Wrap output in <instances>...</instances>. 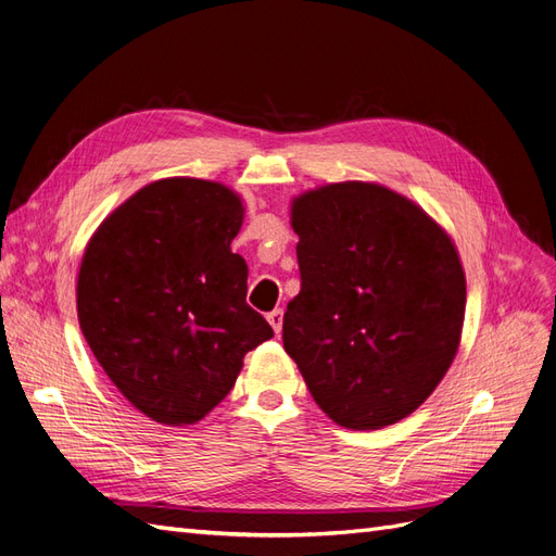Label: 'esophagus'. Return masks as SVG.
Segmentation results:
<instances>
[{
	"instance_id": "34e87169",
	"label": "esophagus",
	"mask_w": 556,
	"mask_h": 556,
	"mask_svg": "<svg viewBox=\"0 0 556 556\" xmlns=\"http://www.w3.org/2000/svg\"><path fill=\"white\" fill-rule=\"evenodd\" d=\"M266 319H268V325L274 327V331H276V336H280V331H282V311L280 308H276V311H271L266 315Z\"/></svg>"
}]
</instances>
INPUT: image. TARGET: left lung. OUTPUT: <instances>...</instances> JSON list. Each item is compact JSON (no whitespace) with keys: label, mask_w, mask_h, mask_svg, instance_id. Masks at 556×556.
Here are the masks:
<instances>
[{"label":"left lung","mask_w":556,"mask_h":556,"mask_svg":"<svg viewBox=\"0 0 556 556\" xmlns=\"http://www.w3.org/2000/svg\"><path fill=\"white\" fill-rule=\"evenodd\" d=\"M301 292L282 345L315 403L345 429L415 413L457 355L466 276L450 233L380 182L319 185L292 199Z\"/></svg>","instance_id":"8db88e82"}]
</instances>
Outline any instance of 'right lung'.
<instances>
[{
  "instance_id": "right-lung-1",
  "label": "right lung",
  "mask_w": 556,
  "mask_h": 556,
  "mask_svg": "<svg viewBox=\"0 0 556 556\" xmlns=\"http://www.w3.org/2000/svg\"><path fill=\"white\" fill-rule=\"evenodd\" d=\"M243 213L223 182L162 178L123 201L83 252L80 331L121 394L160 425L204 419L245 352L274 336L245 304L248 264L231 252Z\"/></svg>"
}]
</instances>
